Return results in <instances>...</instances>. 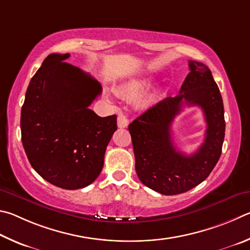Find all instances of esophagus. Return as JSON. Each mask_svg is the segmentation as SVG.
Returning <instances> with one entry per match:
<instances>
[{
	"mask_svg": "<svg viewBox=\"0 0 250 250\" xmlns=\"http://www.w3.org/2000/svg\"><path fill=\"white\" fill-rule=\"evenodd\" d=\"M117 126L120 128H125L128 126V120L124 115H118L117 117Z\"/></svg>",
	"mask_w": 250,
	"mask_h": 250,
	"instance_id": "esophagus-1",
	"label": "esophagus"
}]
</instances>
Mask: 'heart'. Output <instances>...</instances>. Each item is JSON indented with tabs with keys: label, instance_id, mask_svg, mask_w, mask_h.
Instances as JSON below:
<instances>
[{
	"label": "heart",
	"instance_id": "obj_1",
	"mask_svg": "<svg viewBox=\"0 0 250 250\" xmlns=\"http://www.w3.org/2000/svg\"><path fill=\"white\" fill-rule=\"evenodd\" d=\"M147 86H148L147 81L132 80L129 82H126L125 84H123L121 86L120 94L126 95V96H133L141 93V92ZM152 103H154V98H152V96H147V98H145L142 101V105L145 107L150 106Z\"/></svg>",
	"mask_w": 250,
	"mask_h": 250
}]
</instances>
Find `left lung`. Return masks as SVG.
Segmentation results:
<instances>
[{
	"instance_id": "left-lung-1",
	"label": "left lung",
	"mask_w": 250,
	"mask_h": 250,
	"mask_svg": "<svg viewBox=\"0 0 250 250\" xmlns=\"http://www.w3.org/2000/svg\"><path fill=\"white\" fill-rule=\"evenodd\" d=\"M189 67L177 96L160 101L128 126L139 180L165 195L183 193L203 182L220 159L225 137L224 105L211 70L194 60ZM183 104L202 108L208 125L204 144L190 156L179 152L171 138V124Z\"/></svg>"
}]
</instances>
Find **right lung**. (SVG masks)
<instances>
[{"mask_svg": "<svg viewBox=\"0 0 250 250\" xmlns=\"http://www.w3.org/2000/svg\"><path fill=\"white\" fill-rule=\"evenodd\" d=\"M70 54H51L34 74L21 112V143L32 167L56 187L91 185L117 129L116 116L89 108L102 92L98 80L64 62Z\"/></svg>", "mask_w": 250, "mask_h": 250, "instance_id": "1", "label": "right lung"}]
</instances>
